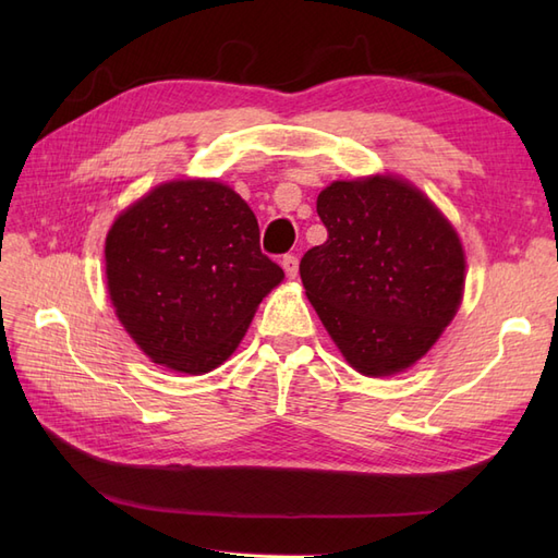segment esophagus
<instances>
[{
    "label": "esophagus",
    "mask_w": 558,
    "mask_h": 558,
    "mask_svg": "<svg viewBox=\"0 0 558 558\" xmlns=\"http://www.w3.org/2000/svg\"><path fill=\"white\" fill-rule=\"evenodd\" d=\"M281 267H283V272L289 279L298 277V258L293 256V253H289V256L281 258Z\"/></svg>",
    "instance_id": "esophagus-1"
}]
</instances>
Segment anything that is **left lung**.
I'll return each mask as SVG.
<instances>
[{
  "instance_id": "left-lung-1",
  "label": "left lung",
  "mask_w": 558,
  "mask_h": 558,
  "mask_svg": "<svg viewBox=\"0 0 558 558\" xmlns=\"http://www.w3.org/2000/svg\"><path fill=\"white\" fill-rule=\"evenodd\" d=\"M316 211L328 240L300 260V279L347 363L367 377L414 365L461 305L459 234L412 183L391 174L332 181Z\"/></svg>"
}]
</instances>
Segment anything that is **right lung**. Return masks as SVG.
<instances>
[{
  "label": "right lung",
  "mask_w": 558,
  "mask_h": 558,
  "mask_svg": "<svg viewBox=\"0 0 558 558\" xmlns=\"http://www.w3.org/2000/svg\"><path fill=\"white\" fill-rule=\"evenodd\" d=\"M116 316L146 356L205 375L230 359L283 269L246 202L211 179L162 183L116 218L105 246Z\"/></svg>",
  "instance_id": "add662e5"
}]
</instances>
